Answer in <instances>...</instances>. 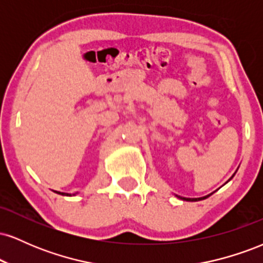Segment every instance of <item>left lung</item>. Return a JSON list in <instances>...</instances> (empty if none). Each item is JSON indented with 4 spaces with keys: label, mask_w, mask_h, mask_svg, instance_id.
Listing matches in <instances>:
<instances>
[{
    "label": "left lung",
    "mask_w": 263,
    "mask_h": 263,
    "mask_svg": "<svg viewBox=\"0 0 263 263\" xmlns=\"http://www.w3.org/2000/svg\"><path fill=\"white\" fill-rule=\"evenodd\" d=\"M208 197H209V195H208ZM208 197H204V198H195V199H189V198H183L184 200H189V201H198V200H203V199H206Z\"/></svg>",
    "instance_id": "left-lung-1"
}]
</instances>
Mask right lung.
Wrapping results in <instances>:
<instances>
[{
    "label": "right lung",
    "instance_id": "add662e5",
    "mask_svg": "<svg viewBox=\"0 0 263 263\" xmlns=\"http://www.w3.org/2000/svg\"><path fill=\"white\" fill-rule=\"evenodd\" d=\"M68 195H69V194H68Z\"/></svg>",
    "mask_w": 263,
    "mask_h": 263
}]
</instances>
